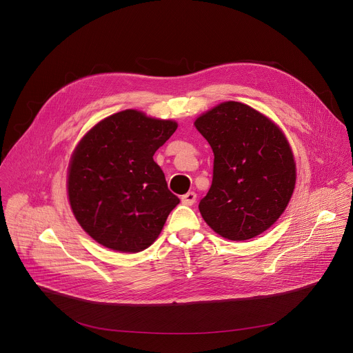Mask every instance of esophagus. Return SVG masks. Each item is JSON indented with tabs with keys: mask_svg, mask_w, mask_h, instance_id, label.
<instances>
[{
	"mask_svg": "<svg viewBox=\"0 0 353 353\" xmlns=\"http://www.w3.org/2000/svg\"><path fill=\"white\" fill-rule=\"evenodd\" d=\"M195 199H196V194L194 191H188L187 194L181 195V203L184 205H192L195 203Z\"/></svg>",
	"mask_w": 353,
	"mask_h": 353,
	"instance_id": "obj_1",
	"label": "esophagus"
}]
</instances>
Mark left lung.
I'll return each instance as SVG.
<instances>
[{
	"label": "left lung",
	"instance_id": "obj_1",
	"mask_svg": "<svg viewBox=\"0 0 353 353\" xmlns=\"http://www.w3.org/2000/svg\"><path fill=\"white\" fill-rule=\"evenodd\" d=\"M212 148L214 177L199 212L229 240L253 239L286 210L296 183L290 145L268 117L240 102H223L194 121Z\"/></svg>",
	"mask_w": 353,
	"mask_h": 353
}]
</instances>
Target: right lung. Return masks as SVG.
Here are the masks:
<instances>
[{
	"label": "right lung",
	"mask_w": 353,
	"mask_h": 353,
	"mask_svg": "<svg viewBox=\"0 0 353 353\" xmlns=\"http://www.w3.org/2000/svg\"><path fill=\"white\" fill-rule=\"evenodd\" d=\"M176 130V121L128 109L99 121L79 141L68 169V199L99 244L138 253L158 239L180 199L154 155Z\"/></svg>",
	"instance_id": "right-lung-1"
}]
</instances>
